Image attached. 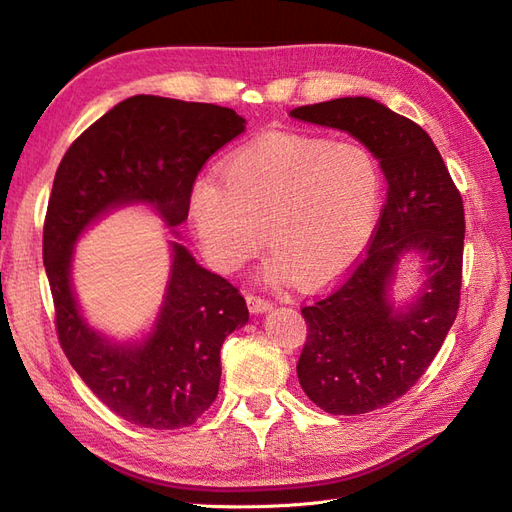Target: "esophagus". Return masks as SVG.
I'll return each instance as SVG.
<instances>
[{
  "mask_svg": "<svg viewBox=\"0 0 512 512\" xmlns=\"http://www.w3.org/2000/svg\"><path fill=\"white\" fill-rule=\"evenodd\" d=\"M247 307H250L252 314H267L273 309V303L265 297H256V294H245Z\"/></svg>",
  "mask_w": 512,
  "mask_h": 512,
  "instance_id": "34e87169",
  "label": "esophagus"
}]
</instances>
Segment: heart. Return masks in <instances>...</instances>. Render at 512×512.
Returning <instances> with one entry per match:
<instances>
[{
    "mask_svg": "<svg viewBox=\"0 0 512 512\" xmlns=\"http://www.w3.org/2000/svg\"><path fill=\"white\" fill-rule=\"evenodd\" d=\"M190 192V220L209 262L235 271L262 243L271 273L301 286L342 275L374 235L384 173L361 143L269 134L220 164Z\"/></svg>",
    "mask_w": 512,
    "mask_h": 512,
    "instance_id": "1",
    "label": "heart"
}]
</instances>
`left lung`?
<instances>
[{
    "mask_svg": "<svg viewBox=\"0 0 512 512\" xmlns=\"http://www.w3.org/2000/svg\"><path fill=\"white\" fill-rule=\"evenodd\" d=\"M290 117L348 132L378 158L389 185L363 260L301 309V389L329 414H365L416 384L457 318L466 235L461 194L429 134L376 100L337 98L294 108ZM408 253L422 262L424 280L397 306L392 286Z\"/></svg>",
    "mask_w": 512,
    "mask_h": 512,
    "instance_id": "1",
    "label": "left lung"
}]
</instances>
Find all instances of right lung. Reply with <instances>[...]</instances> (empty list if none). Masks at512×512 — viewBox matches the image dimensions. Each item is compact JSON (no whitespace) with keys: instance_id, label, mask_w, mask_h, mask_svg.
<instances>
[{"instance_id":"right-lung-1","label":"right lung","mask_w":512,"mask_h":512,"mask_svg":"<svg viewBox=\"0 0 512 512\" xmlns=\"http://www.w3.org/2000/svg\"><path fill=\"white\" fill-rule=\"evenodd\" d=\"M245 119L232 108L132 96L89 126L66 151L44 220L42 258L59 344L106 408L149 429L192 425L218 397L224 339L250 320L245 299L170 239L162 305L141 339L108 337L83 316L72 286L74 245L104 215L147 205L179 237L198 170Z\"/></svg>"}]
</instances>
